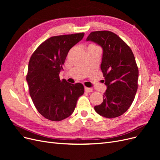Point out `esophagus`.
<instances>
[{
    "mask_svg": "<svg viewBox=\"0 0 160 160\" xmlns=\"http://www.w3.org/2000/svg\"><path fill=\"white\" fill-rule=\"evenodd\" d=\"M93 91V89L89 88H86V87H85V92H88V93H91V92H92Z\"/></svg>",
    "mask_w": 160,
    "mask_h": 160,
    "instance_id": "34e87169",
    "label": "esophagus"
}]
</instances>
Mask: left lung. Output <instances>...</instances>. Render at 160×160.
<instances>
[{
	"instance_id": "obj_1",
	"label": "left lung",
	"mask_w": 160,
	"mask_h": 160,
	"mask_svg": "<svg viewBox=\"0 0 160 160\" xmlns=\"http://www.w3.org/2000/svg\"><path fill=\"white\" fill-rule=\"evenodd\" d=\"M86 41L102 47L101 69L108 87L103 102L94 109L105 118L119 117L129 108L138 90L139 71L133 53L122 38L109 31L91 32Z\"/></svg>"
}]
</instances>
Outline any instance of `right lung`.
Instances as JSON below:
<instances>
[{
    "mask_svg": "<svg viewBox=\"0 0 160 160\" xmlns=\"http://www.w3.org/2000/svg\"><path fill=\"white\" fill-rule=\"evenodd\" d=\"M84 35L52 37L41 43L31 57L26 77L29 93L37 111L47 119L59 122L68 118L84 93L83 84H71L59 78L69 50Z\"/></svg>",
    "mask_w": 160,
    "mask_h": 160,
    "instance_id": "right-lung-1",
    "label": "right lung"
}]
</instances>
